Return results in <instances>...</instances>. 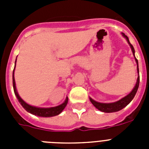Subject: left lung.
<instances>
[{"mask_svg": "<svg viewBox=\"0 0 149 149\" xmlns=\"http://www.w3.org/2000/svg\"><path fill=\"white\" fill-rule=\"evenodd\" d=\"M122 36H123L125 38L127 42H128V44L130 45V46H131V50H132L134 59H135L136 64H137V72H138V74H139L138 60H136V56H135V55H134L135 51H134V47H133L132 45H131V43H130V42H129V39L127 36H126L125 33H122ZM139 75H138L136 85H135V86H134V88L133 89V90L131 91V93H129L127 95H126L125 97H124V98H122V99L119 100V101H116V102H113V103H100V102H97V101H94L93 98H89V100H90L92 104L96 108L102 112H104V113H113V112L119 111L120 110L123 109L124 107H125L127 106V105L131 101H132L133 98H134V96H135V95H136V92H137L138 87H139Z\"/></svg>", "mask_w": 149, "mask_h": 149, "instance_id": "left-lung-1", "label": "left lung"}]
</instances>
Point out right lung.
Returning <instances> with one entry per match:
<instances>
[{
    "label": "right lung",
    "instance_id": "1",
    "mask_svg": "<svg viewBox=\"0 0 149 149\" xmlns=\"http://www.w3.org/2000/svg\"><path fill=\"white\" fill-rule=\"evenodd\" d=\"M16 62V60H15ZM15 68L13 69V89H14V93H15V96L18 98V101H19V103L22 104L24 110H27L28 113H32L33 115L38 116L41 117H51L57 116L64 110V108L66 106L67 103H68V97H66L65 101L63 102L62 104L59 105V106L54 107H49V108H41V107H36L31 106V105L27 104L22 99L19 95H18V92L16 90V86H15V77H14V71H15Z\"/></svg>",
    "mask_w": 149,
    "mask_h": 149
}]
</instances>
